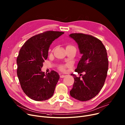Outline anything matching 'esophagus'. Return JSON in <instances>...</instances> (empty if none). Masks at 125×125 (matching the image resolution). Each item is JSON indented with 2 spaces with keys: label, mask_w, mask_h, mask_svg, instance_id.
<instances>
[{
  "label": "esophagus",
  "mask_w": 125,
  "mask_h": 125,
  "mask_svg": "<svg viewBox=\"0 0 125 125\" xmlns=\"http://www.w3.org/2000/svg\"><path fill=\"white\" fill-rule=\"evenodd\" d=\"M65 76V75H61L60 76V78H64Z\"/></svg>",
  "instance_id": "1"
}]
</instances>
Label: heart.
I'll list each match as a JSON object with an SVG mask.
<instances>
[{
	"label": "heart",
	"mask_w": 125,
	"mask_h": 125,
	"mask_svg": "<svg viewBox=\"0 0 125 125\" xmlns=\"http://www.w3.org/2000/svg\"><path fill=\"white\" fill-rule=\"evenodd\" d=\"M70 65L69 64H67L66 65H64V66H61L60 67V70L61 71H65V70H66V68L67 67H68Z\"/></svg>",
	"instance_id": "heart-1"
}]
</instances>
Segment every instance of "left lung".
<instances>
[{"label":"left lung","instance_id":"1","mask_svg":"<svg viewBox=\"0 0 125 125\" xmlns=\"http://www.w3.org/2000/svg\"><path fill=\"white\" fill-rule=\"evenodd\" d=\"M69 37L77 43L82 54L75 71L78 74L85 72L82 78L71 74L74 83L70 94L78 100L88 101L95 97L104 86L109 65L106 49L101 40L91 35L72 33Z\"/></svg>","mask_w":125,"mask_h":125}]
</instances>
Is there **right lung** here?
Returning <instances> with one entry per match:
<instances>
[{
	"instance_id": "1",
	"label": "right lung",
	"mask_w": 125,
	"mask_h": 125,
	"mask_svg": "<svg viewBox=\"0 0 125 125\" xmlns=\"http://www.w3.org/2000/svg\"><path fill=\"white\" fill-rule=\"evenodd\" d=\"M64 33L48 31L29 38L22 46L17 58V74L21 87L30 98L45 101L52 97L59 75L55 71L45 74L43 63L48 57L53 41Z\"/></svg>"
}]
</instances>
